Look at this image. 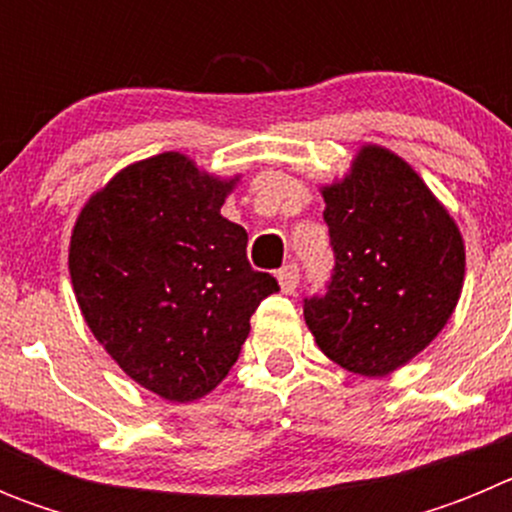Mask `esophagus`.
<instances>
[{"mask_svg":"<svg viewBox=\"0 0 512 512\" xmlns=\"http://www.w3.org/2000/svg\"><path fill=\"white\" fill-rule=\"evenodd\" d=\"M277 279H279V287H282L284 295H295L297 284H300V266L297 264L282 266L277 274Z\"/></svg>","mask_w":512,"mask_h":512,"instance_id":"obj_1","label":"esophagus"}]
</instances>
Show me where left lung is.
<instances>
[{
	"label": "left lung",
	"instance_id": "left-lung-1",
	"mask_svg": "<svg viewBox=\"0 0 512 512\" xmlns=\"http://www.w3.org/2000/svg\"><path fill=\"white\" fill-rule=\"evenodd\" d=\"M336 266L305 323L328 359L364 377L408 364L451 318L464 241L423 179L387 148L364 146L351 174L323 187Z\"/></svg>",
	"mask_w": 512,
	"mask_h": 512
}]
</instances>
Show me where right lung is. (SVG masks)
I'll use <instances>...</instances> for the list:
<instances>
[{
	"label": "right lung",
	"mask_w": 512,
	"mask_h": 512,
	"mask_svg": "<svg viewBox=\"0 0 512 512\" xmlns=\"http://www.w3.org/2000/svg\"><path fill=\"white\" fill-rule=\"evenodd\" d=\"M220 182L182 153L112 176L74 225L69 271L81 315L130 379L171 402L228 377L277 279L251 269L248 233L220 215Z\"/></svg>",
	"instance_id": "1"
}]
</instances>
